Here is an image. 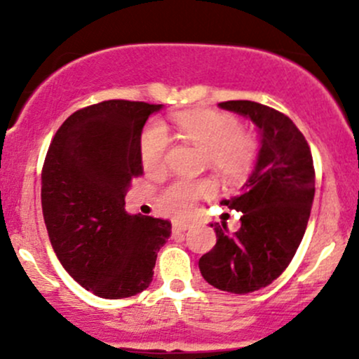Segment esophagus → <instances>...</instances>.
I'll use <instances>...</instances> for the list:
<instances>
[{"instance_id": "34e87169", "label": "esophagus", "mask_w": 359, "mask_h": 359, "mask_svg": "<svg viewBox=\"0 0 359 359\" xmlns=\"http://www.w3.org/2000/svg\"><path fill=\"white\" fill-rule=\"evenodd\" d=\"M191 228V224H185V222H175L174 228H172V233L174 234H182L187 231V229Z\"/></svg>"}]
</instances>
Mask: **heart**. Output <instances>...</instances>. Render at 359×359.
Instances as JSON below:
<instances>
[{
	"label": "heart",
	"mask_w": 359,
	"mask_h": 359,
	"mask_svg": "<svg viewBox=\"0 0 359 359\" xmlns=\"http://www.w3.org/2000/svg\"><path fill=\"white\" fill-rule=\"evenodd\" d=\"M180 133L205 151L209 167L228 180H241L250 174L257 160V142L243 133L236 118L217 111H185L175 114ZM170 137L162 123L148 125L140 138V155L147 170H160L165 162ZM216 185L211 180H177L160 196V208L174 217H185L203 197L211 196Z\"/></svg>",
	"instance_id": "heart-1"
}]
</instances>
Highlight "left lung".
I'll use <instances>...</instances> for the list:
<instances>
[{
  "label": "left lung",
  "mask_w": 359,
  "mask_h": 359,
  "mask_svg": "<svg viewBox=\"0 0 359 359\" xmlns=\"http://www.w3.org/2000/svg\"><path fill=\"white\" fill-rule=\"evenodd\" d=\"M217 106L251 119L259 148L240 194L222 201L243 212L240 229L231 234L226 222L214 226L217 241L201 257L199 270L209 285L250 294L278 278L302 241L314 203V163L304 135L280 111L253 101Z\"/></svg>",
  "instance_id": "left-lung-1"
}]
</instances>
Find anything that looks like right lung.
<instances>
[{
    "label": "right lung",
    "mask_w": 359,
    "mask_h": 359,
    "mask_svg": "<svg viewBox=\"0 0 359 359\" xmlns=\"http://www.w3.org/2000/svg\"><path fill=\"white\" fill-rule=\"evenodd\" d=\"M163 104L102 101L64 121L45 158L42 211L67 273L102 299L137 295L151 283L156 253L172 224L130 214L125 192L142 175L140 138Z\"/></svg>",
    "instance_id": "1"
}]
</instances>
